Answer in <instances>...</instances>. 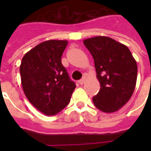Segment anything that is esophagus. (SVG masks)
I'll use <instances>...</instances> for the list:
<instances>
[{"instance_id":"obj_1","label":"esophagus","mask_w":151,"mask_h":151,"mask_svg":"<svg viewBox=\"0 0 151 151\" xmlns=\"http://www.w3.org/2000/svg\"><path fill=\"white\" fill-rule=\"evenodd\" d=\"M85 82H86L85 78H82V79H81V80H79V81H78L79 84H80V85H83V84L85 83Z\"/></svg>"}]
</instances>
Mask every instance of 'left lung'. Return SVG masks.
Masks as SVG:
<instances>
[{"label": "left lung", "instance_id": "left-lung-1", "mask_svg": "<svg viewBox=\"0 0 151 151\" xmlns=\"http://www.w3.org/2000/svg\"><path fill=\"white\" fill-rule=\"evenodd\" d=\"M83 43L93 56L100 90L93 103L100 111H118L133 95L136 86L137 65L124 44L107 36L84 40Z\"/></svg>", "mask_w": 151, "mask_h": 151}]
</instances>
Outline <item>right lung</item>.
<instances>
[{"label": "right lung", "mask_w": 151, "mask_h": 151, "mask_svg": "<svg viewBox=\"0 0 151 151\" xmlns=\"http://www.w3.org/2000/svg\"><path fill=\"white\" fill-rule=\"evenodd\" d=\"M67 44V40H47L22 60L20 74L25 95L47 116H54L65 108L76 87L61 64Z\"/></svg>", "instance_id": "1"}]
</instances>
